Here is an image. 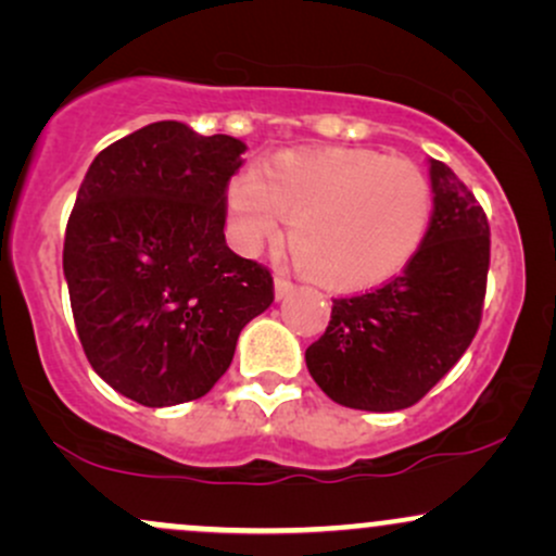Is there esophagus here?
Wrapping results in <instances>:
<instances>
[{"label":"esophagus","instance_id":"esophagus-1","mask_svg":"<svg viewBox=\"0 0 556 556\" xmlns=\"http://www.w3.org/2000/svg\"><path fill=\"white\" fill-rule=\"evenodd\" d=\"M292 290H295V285H292L287 277H282V274L274 277V295H277V300H285L287 295H292Z\"/></svg>","mask_w":556,"mask_h":556}]
</instances>
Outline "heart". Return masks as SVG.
I'll use <instances>...</instances> for the list:
<instances>
[{"label": "heart", "mask_w": 556, "mask_h": 556, "mask_svg": "<svg viewBox=\"0 0 556 556\" xmlns=\"http://www.w3.org/2000/svg\"><path fill=\"white\" fill-rule=\"evenodd\" d=\"M229 238L256 253L290 222L300 271L329 290H366L410 264L431 227L433 190L413 162L371 149L282 151L227 185Z\"/></svg>", "instance_id": "obj_1"}]
</instances>
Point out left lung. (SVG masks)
<instances>
[{"label": "left lung", "instance_id": "left-lung-1", "mask_svg": "<svg viewBox=\"0 0 556 556\" xmlns=\"http://www.w3.org/2000/svg\"><path fill=\"white\" fill-rule=\"evenodd\" d=\"M433 214L400 277L366 295L334 298L329 327L305 350L327 397L392 413L416 405L463 358L483 314L489 219L444 162L431 159Z\"/></svg>", "mask_w": 556, "mask_h": 556}]
</instances>
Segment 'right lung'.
<instances>
[{"label":"right lung","instance_id":"1","mask_svg":"<svg viewBox=\"0 0 556 556\" xmlns=\"http://www.w3.org/2000/svg\"><path fill=\"white\" fill-rule=\"evenodd\" d=\"M245 143L164 119L106 146L67 219L62 266L83 353L146 407L203 397L274 279L225 242Z\"/></svg>","mask_w":556,"mask_h":556}]
</instances>
